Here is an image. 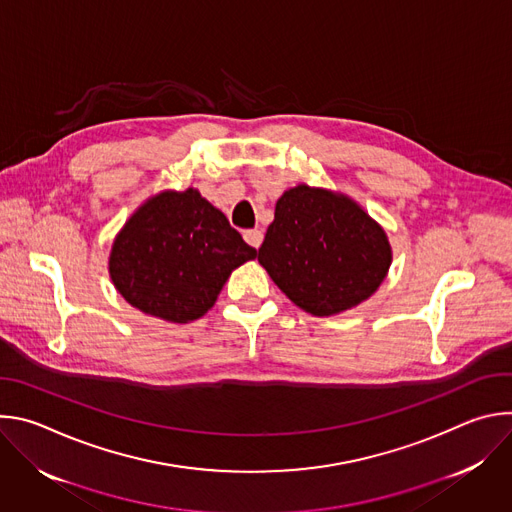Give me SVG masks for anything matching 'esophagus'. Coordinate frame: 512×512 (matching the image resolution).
Here are the masks:
<instances>
[{
	"instance_id": "34e87169",
	"label": "esophagus",
	"mask_w": 512,
	"mask_h": 512,
	"mask_svg": "<svg viewBox=\"0 0 512 512\" xmlns=\"http://www.w3.org/2000/svg\"><path fill=\"white\" fill-rule=\"evenodd\" d=\"M243 239H245L251 247L259 249L261 243H263V231H259V229H249V231L243 233Z\"/></svg>"
}]
</instances>
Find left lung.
I'll return each mask as SVG.
<instances>
[{
	"label": "left lung",
	"mask_w": 512,
	"mask_h": 512,
	"mask_svg": "<svg viewBox=\"0 0 512 512\" xmlns=\"http://www.w3.org/2000/svg\"><path fill=\"white\" fill-rule=\"evenodd\" d=\"M257 259L298 308L334 316L375 294L393 255L383 227L352 198L300 184L277 200Z\"/></svg>",
	"instance_id": "obj_1"
}]
</instances>
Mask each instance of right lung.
Returning <instances> with one entry per match:
<instances>
[{
  "mask_svg": "<svg viewBox=\"0 0 512 512\" xmlns=\"http://www.w3.org/2000/svg\"><path fill=\"white\" fill-rule=\"evenodd\" d=\"M255 257L198 190H166L129 216L113 241L109 275L139 312L188 324L214 306L233 269Z\"/></svg>",
  "mask_w": 512,
  "mask_h": 512,
  "instance_id": "right-lung-1",
  "label": "right lung"
}]
</instances>
